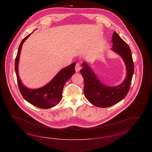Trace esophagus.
<instances>
[{
	"mask_svg": "<svg viewBox=\"0 0 152 152\" xmlns=\"http://www.w3.org/2000/svg\"><path fill=\"white\" fill-rule=\"evenodd\" d=\"M81 69V66H80V64L79 63H76V64L75 65V70L76 72H79L80 70Z\"/></svg>",
	"mask_w": 152,
	"mask_h": 152,
	"instance_id": "esophagus-1",
	"label": "esophagus"
}]
</instances>
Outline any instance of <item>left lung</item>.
<instances>
[{
  "instance_id": "1",
  "label": "left lung",
  "mask_w": 152,
  "mask_h": 152,
  "mask_svg": "<svg viewBox=\"0 0 152 152\" xmlns=\"http://www.w3.org/2000/svg\"><path fill=\"white\" fill-rule=\"evenodd\" d=\"M112 42V50L123 58L126 65V76L122 84L117 87L103 85L86 62L83 63V68L80 70L84 80V91L86 97L94 105L100 108L112 106L126 97L134 72V63L128 44L115 31L113 34Z\"/></svg>"
}]
</instances>
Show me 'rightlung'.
<instances>
[{
  "instance_id": "add662e5",
  "label": "right lung",
  "mask_w": 152,
  "mask_h": 152,
  "mask_svg": "<svg viewBox=\"0 0 152 152\" xmlns=\"http://www.w3.org/2000/svg\"><path fill=\"white\" fill-rule=\"evenodd\" d=\"M31 34L25 37L20 44L15 58V69L19 91L23 98L32 105L42 109L51 108L56 105L62 98V92L65 83L75 73L76 62L62 69L55 77L42 88L31 89L24 87L19 79L18 63L22 45Z\"/></svg>"
}]
</instances>
